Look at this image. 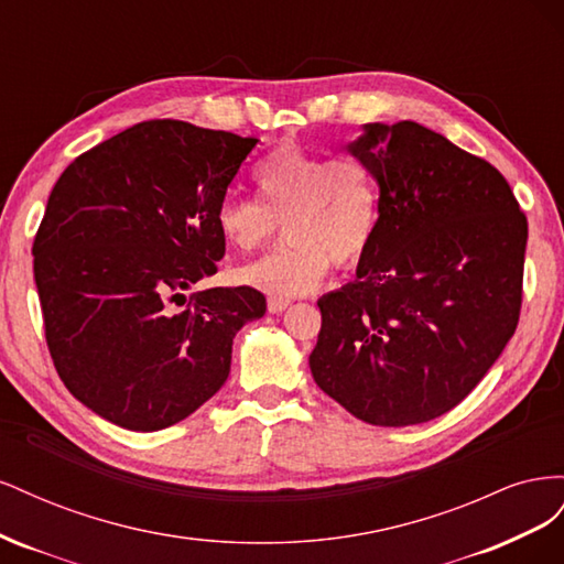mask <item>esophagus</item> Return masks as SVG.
<instances>
[{
	"mask_svg": "<svg viewBox=\"0 0 564 564\" xmlns=\"http://www.w3.org/2000/svg\"><path fill=\"white\" fill-rule=\"evenodd\" d=\"M289 305H292V301H289V299H282V296H270V299H268V313L278 315V313H282L284 308H289Z\"/></svg>",
	"mask_w": 564,
	"mask_h": 564,
	"instance_id": "obj_1",
	"label": "esophagus"
}]
</instances>
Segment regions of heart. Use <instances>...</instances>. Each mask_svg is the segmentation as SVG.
<instances>
[{
	"label": "heart",
	"mask_w": 564,
	"mask_h": 564,
	"mask_svg": "<svg viewBox=\"0 0 564 564\" xmlns=\"http://www.w3.org/2000/svg\"><path fill=\"white\" fill-rule=\"evenodd\" d=\"M259 202L235 193L220 197L216 230L230 249H263L280 224L289 242L245 265L237 280L265 294H308L332 261L352 265L367 253L379 224V187L357 158L280 145L253 169Z\"/></svg>",
	"instance_id": "obj_1"
}]
</instances>
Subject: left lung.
I'll use <instances>...</instances> for the list:
<instances>
[{
	"label": "left lung",
	"mask_w": 564,
	"mask_h": 564,
	"mask_svg": "<svg viewBox=\"0 0 564 564\" xmlns=\"http://www.w3.org/2000/svg\"><path fill=\"white\" fill-rule=\"evenodd\" d=\"M379 183L357 280L324 294L315 383L371 425L447 414L516 334L527 218L482 158L416 122L365 124L348 145Z\"/></svg>",
	"instance_id": "obj_1"
}]
</instances>
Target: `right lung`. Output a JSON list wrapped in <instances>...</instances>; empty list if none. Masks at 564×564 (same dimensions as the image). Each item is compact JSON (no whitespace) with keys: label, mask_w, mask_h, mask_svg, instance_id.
I'll return each mask as SVG.
<instances>
[{"label":"right lung","mask_w":564,"mask_h":564,"mask_svg":"<svg viewBox=\"0 0 564 564\" xmlns=\"http://www.w3.org/2000/svg\"><path fill=\"white\" fill-rule=\"evenodd\" d=\"M256 143L150 119L79 155L48 195L32 245L46 346L65 388L119 429L191 416L226 383L235 334L265 313L251 286L185 299L224 259L216 207Z\"/></svg>","instance_id":"add662e5"}]
</instances>
